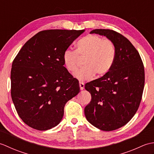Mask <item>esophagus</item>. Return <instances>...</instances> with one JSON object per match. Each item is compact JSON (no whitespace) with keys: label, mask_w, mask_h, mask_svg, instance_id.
<instances>
[{"label":"esophagus","mask_w":154,"mask_h":154,"mask_svg":"<svg viewBox=\"0 0 154 154\" xmlns=\"http://www.w3.org/2000/svg\"><path fill=\"white\" fill-rule=\"evenodd\" d=\"M79 87H80V89L81 90L84 89V87H85L84 83H82V82H79Z\"/></svg>","instance_id":"obj_1"}]
</instances>
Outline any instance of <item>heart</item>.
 Here are the masks:
<instances>
[{
  "mask_svg": "<svg viewBox=\"0 0 154 154\" xmlns=\"http://www.w3.org/2000/svg\"><path fill=\"white\" fill-rule=\"evenodd\" d=\"M116 55V47L112 41L91 34L77 42L75 51H65L63 62L66 69L74 73L79 68V57H85V67L77 72L75 77L80 81L89 80L95 74L99 77L106 74L113 66Z\"/></svg>",
  "mask_w": 154,
  "mask_h": 154,
  "instance_id": "heart-1",
  "label": "heart"
}]
</instances>
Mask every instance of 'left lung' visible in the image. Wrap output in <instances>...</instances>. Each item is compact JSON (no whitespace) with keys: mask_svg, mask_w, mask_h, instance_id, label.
<instances>
[{"mask_svg":"<svg viewBox=\"0 0 154 154\" xmlns=\"http://www.w3.org/2000/svg\"><path fill=\"white\" fill-rule=\"evenodd\" d=\"M90 33L104 35L112 41L116 55L106 74L85 84L91 100L85 108V114L97 128L112 131L126 124L138 110L144 87V67L138 51L119 32L95 29Z\"/></svg>","mask_w":154,"mask_h":154,"instance_id":"obj_1","label":"left lung"}]
</instances>
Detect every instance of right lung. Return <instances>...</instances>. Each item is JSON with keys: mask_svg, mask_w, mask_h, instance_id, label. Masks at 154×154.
<instances>
[{"mask_svg": "<svg viewBox=\"0 0 154 154\" xmlns=\"http://www.w3.org/2000/svg\"><path fill=\"white\" fill-rule=\"evenodd\" d=\"M85 30H48L26 42L12 62L11 97L23 122L32 128L56 126L68 100L79 93V81L63 66V55Z\"/></svg>", "mask_w": 154, "mask_h": 154, "instance_id": "add662e5", "label": "right lung"}]
</instances>
